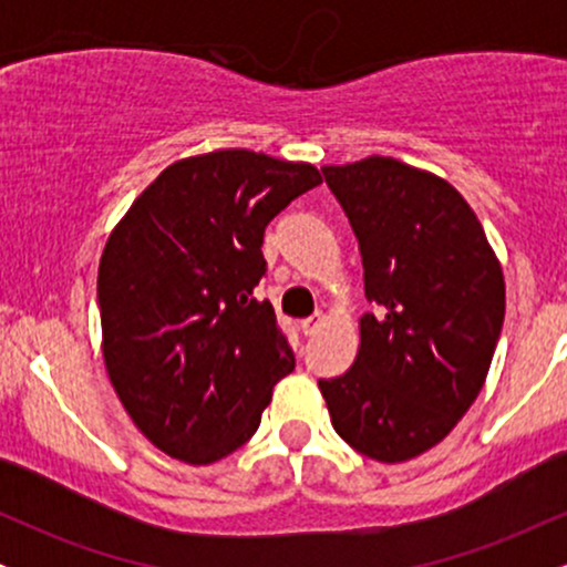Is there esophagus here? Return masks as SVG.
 <instances>
[{
	"mask_svg": "<svg viewBox=\"0 0 567 567\" xmlns=\"http://www.w3.org/2000/svg\"><path fill=\"white\" fill-rule=\"evenodd\" d=\"M324 328V315H311L309 320L301 322V333L303 336H317Z\"/></svg>",
	"mask_w": 567,
	"mask_h": 567,
	"instance_id": "1",
	"label": "esophagus"
}]
</instances>
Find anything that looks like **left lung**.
I'll return each mask as SVG.
<instances>
[{
    "instance_id": "obj_1",
    "label": "left lung",
    "mask_w": 567,
    "mask_h": 567,
    "mask_svg": "<svg viewBox=\"0 0 567 567\" xmlns=\"http://www.w3.org/2000/svg\"><path fill=\"white\" fill-rule=\"evenodd\" d=\"M365 269L357 360L320 381L333 429L357 453H426L477 400L504 324V271L483 224L440 175L392 157L322 167Z\"/></svg>"
}]
</instances>
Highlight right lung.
I'll return each mask as SVG.
<instances>
[{
	"label": "right lung",
	"mask_w": 567,
	"mask_h": 567,
	"mask_svg": "<svg viewBox=\"0 0 567 567\" xmlns=\"http://www.w3.org/2000/svg\"><path fill=\"white\" fill-rule=\"evenodd\" d=\"M320 184L309 162L220 148L165 167L109 234L103 362L133 424L171 458L202 466L243 447L296 368L252 290L269 220Z\"/></svg>",
	"instance_id": "right-lung-1"
}]
</instances>
